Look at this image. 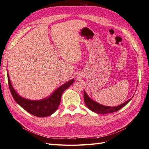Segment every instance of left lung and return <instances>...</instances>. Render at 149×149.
Segmentation results:
<instances>
[{
    "label": "left lung",
    "mask_w": 149,
    "mask_h": 149,
    "mask_svg": "<svg viewBox=\"0 0 149 149\" xmlns=\"http://www.w3.org/2000/svg\"><path fill=\"white\" fill-rule=\"evenodd\" d=\"M130 100H131V99H130V100H127V101H125L124 103L121 104L117 106H113V107L106 106L102 105L101 104L96 102L95 101H94L91 98H90L89 96L87 94V93H86L84 90V101L86 105V106L90 110L94 112H96L97 114H106L112 113V112L118 111L120 110L121 108H123L124 106H125L126 104H127Z\"/></svg>",
    "instance_id": "8db88e82"
}]
</instances>
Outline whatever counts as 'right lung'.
Listing matches in <instances>:
<instances>
[{
    "label": "right lung",
    "instance_id": "right-lung-1",
    "mask_svg": "<svg viewBox=\"0 0 149 149\" xmlns=\"http://www.w3.org/2000/svg\"><path fill=\"white\" fill-rule=\"evenodd\" d=\"M7 78L12 95L18 104L33 116L44 118L51 116L55 112L61 102L62 94L74 81L73 79L58 87L50 96L40 100H30L20 96L13 88L7 71Z\"/></svg>",
    "mask_w": 149,
    "mask_h": 149
}]
</instances>
